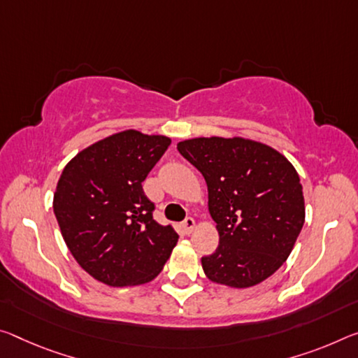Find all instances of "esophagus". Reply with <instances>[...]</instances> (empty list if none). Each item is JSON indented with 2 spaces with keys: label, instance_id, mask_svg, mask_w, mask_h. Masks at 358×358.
<instances>
[{
  "label": "esophagus",
  "instance_id": "34e87169",
  "mask_svg": "<svg viewBox=\"0 0 358 358\" xmlns=\"http://www.w3.org/2000/svg\"><path fill=\"white\" fill-rule=\"evenodd\" d=\"M181 228H183V231L186 232V234H191L192 229L196 228V221H194V218H192V217L185 218L183 223H181Z\"/></svg>",
  "mask_w": 358,
  "mask_h": 358
}]
</instances>
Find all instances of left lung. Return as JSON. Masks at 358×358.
Instances as JSON below:
<instances>
[{"label": "left lung", "instance_id": "obj_1", "mask_svg": "<svg viewBox=\"0 0 358 358\" xmlns=\"http://www.w3.org/2000/svg\"><path fill=\"white\" fill-rule=\"evenodd\" d=\"M178 151L206 178L208 210L220 234L202 257L210 280L247 288L285 263L304 224L296 170L279 151L245 138H192Z\"/></svg>", "mask_w": 358, "mask_h": 358}]
</instances>
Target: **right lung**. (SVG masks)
<instances>
[{"mask_svg": "<svg viewBox=\"0 0 358 358\" xmlns=\"http://www.w3.org/2000/svg\"><path fill=\"white\" fill-rule=\"evenodd\" d=\"M172 140L124 130L66 164L54 213L81 268L111 287L140 285L162 271L178 234L152 218L145 178Z\"/></svg>", "mask_w": 358, "mask_h": 358, "instance_id": "add662e5", "label": "right lung"}]
</instances>
